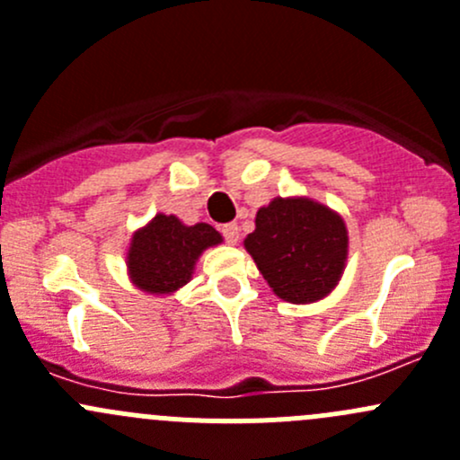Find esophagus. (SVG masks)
Wrapping results in <instances>:
<instances>
[{"label":"esophagus","mask_w":460,"mask_h":460,"mask_svg":"<svg viewBox=\"0 0 460 460\" xmlns=\"http://www.w3.org/2000/svg\"><path fill=\"white\" fill-rule=\"evenodd\" d=\"M222 235H225V240L229 244H235L238 243V238H240V229H238V225H235V222H229V225H222Z\"/></svg>","instance_id":"obj_1"}]
</instances>
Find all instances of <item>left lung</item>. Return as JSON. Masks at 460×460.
<instances>
[{
    "mask_svg": "<svg viewBox=\"0 0 460 460\" xmlns=\"http://www.w3.org/2000/svg\"><path fill=\"white\" fill-rule=\"evenodd\" d=\"M244 247L273 294L305 305L336 287L347 260V229L323 204L276 198L256 213V231Z\"/></svg>",
    "mask_w": 460,
    "mask_h": 460,
    "instance_id": "left-lung-1",
    "label": "left lung"
}]
</instances>
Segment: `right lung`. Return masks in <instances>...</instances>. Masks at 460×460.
Segmentation results:
<instances>
[{"mask_svg":"<svg viewBox=\"0 0 460 460\" xmlns=\"http://www.w3.org/2000/svg\"><path fill=\"white\" fill-rule=\"evenodd\" d=\"M217 243H222V235L211 225L187 226L175 216L160 213L133 235L128 271L140 289L169 294L187 285L198 256Z\"/></svg>","mask_w":460,"mask_h":460,"instance_id":"add662e5","label":"right lung"}]
</instances>
